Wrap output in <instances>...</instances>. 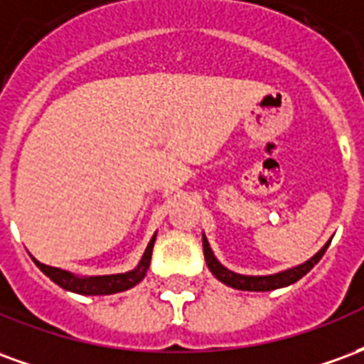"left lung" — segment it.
I'll use <instances>...</instances> for the list:
<instances>
[{"label":"left lung","mask_w":364,"mask_h":364,"mask_svg":"<svg viewBox=\"0 0 364 364\" xmlns=\"http://www.w3.org/2000/svg\"><path fill=\"white\" fill-rule=\"evenodd\" d=\"M329 242L323 247H321L320 252L314 255L312 259H308L302 265H298L294 269H289V271H282V273L277 274H267V277H247V274H237L232 273L228 269L224 267L218 263V259L214 257L213 250H210V245L206 242V237L203 236V250H205V259L206 265L210 269V273L218 279L224 284H228L232 289L237 290H255V292H263V290H274V289H281V287H289L292 282H296L298 279H302L310 269L321 259V255L326 253L328 250Z\"/></svg>","instance_id":"8db88e82"}]
</instances>
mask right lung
Returning a JSON list of instances; mask_svg holds the SVG:
<instances>
[{
  "mask_svg": "<svg viewBox=\"0 0 364 364\" xmlns=\"http://www.w3.org/2000/svg\"><path fill=\"white\" fill-rule=\"evenodd\" d=\"M154 242H156V236L151 237L150 244L146 247L142 259H140V265L134 271H128V273L80 279V277H74L72 273L62 271L58 267H48L44 263H38L36 259L33 261L36 263V267L41 269L46 277H50V281L56 282L62 289L72 290V292H77V294H87V296H103V294H114V292H122V290L132 289V287H136L138 282L142 281L144 274H146V271L150 267Z\"/></svg>",
  "mask_w": 364,
  "mask_h": 364,
  "instance_id": "obj_1",
  "label": "right lung"
}]
</instances>
